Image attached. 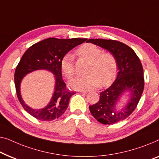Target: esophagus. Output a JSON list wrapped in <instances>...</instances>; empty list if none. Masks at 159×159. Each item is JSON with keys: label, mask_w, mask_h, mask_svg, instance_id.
Wrapping results in <instances>:
<instances>
[{"label": "esophagus", "mask_w": 159, "mask_h": 159, "mask_svg": "<svg viewBox=\"0 0 159 159\" xmlns=\"http://www.w3.org/2000/svg\"><path fill=\"white\" fill-rule=\"evenodd\" d=\"M80 93H83V94H87L88 92H87V90H80L79 91Z\"/></svg>", "instance_id": "obj_1"}]
</instances>
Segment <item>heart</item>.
I'll return each instance as SVG.
<instances>
[{"mask_svg":"<svg viewBox=\"0 0 159 159\" xmlns=\"http://www.w3.org/2000/svg\"><path fill=\"white\" fill-rule=\"evenodd\" d=\"M78 56L89 61L87 72L70 82L71 87L75 89H89L101 86H107L116 79L118 73V62L110 52H102L100 47L93 43H85L76 51ZM61 68L64 75L70 79L75 74L74 56L66 54L61 60Z\"/></svg>","mask_w":159,"mask_h":159,"instance_id":"1","label":"heart"}]
</instances>
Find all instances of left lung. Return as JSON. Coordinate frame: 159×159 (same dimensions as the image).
I'll list each match as a JSON object with an SVG mask.
<instances>
[{
	"mask_svg": "<svg viewBox=\"0 0 159 159\" xmlns=\"http://www.w3.org/2000/svg\"><path fill=\"white\" fill-rule=\"evenodd\" d=\"M90 42L107 49L116 57L118 72L116 80L107 89L100 93V100L89 105L91 114L97 120L105 125H112L127 118L137 107L144 89L143 69L135 52L125 43L111 39H89ZM127 89L131 91V98L123 110L116 109L119 97Z\"/></svg>",
	"mask_w": 159,
	"mask_h": 159,
	"instance_id": "8db88e82",
	"label": "left lung"
}]
</instances>
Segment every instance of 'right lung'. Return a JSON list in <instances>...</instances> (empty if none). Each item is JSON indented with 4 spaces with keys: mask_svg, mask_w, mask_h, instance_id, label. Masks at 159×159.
<instances>
[{
    "mask_svg": "<svg viewBox=\"0 0 159 159\" xmlns=\"http://www.w3.org/2000/svg\"><path fill=\"white\" fill-rule=\"evenodd\" d=\"M86 40L87 39L77 38L70 39L48 38L34 43L24 53L16 68L14 81L18 100L31 116L41 121H51L59 118L64 113L70 98L75 93L66 88L62 79L61 60L66 53ZM38 69L52 71L55 75L56 83L55 93L48 106L43 109L34 110L25 104L22 100L20 84L25 75Z\"/></svg>",
    "mask_w": 159,
    "mask_h": 159,
    "instance_id": "add662e5",
    "label": "right lung"
}]
</instances>
